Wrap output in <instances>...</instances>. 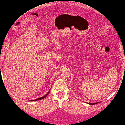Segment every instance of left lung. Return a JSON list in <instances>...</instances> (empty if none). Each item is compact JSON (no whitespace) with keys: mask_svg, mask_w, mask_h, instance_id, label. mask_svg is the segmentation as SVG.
Instances as JSON below:
<instances>
[{"mask_svg":"<svg viewBox=\"0 0 125 125\" xmlns=\"http://www.w3.org/2000/svg\"><path fill=\"white\" fill-rule=\"evenodd\" d=\"M98 104V102H97V103H94V104H90V103H89V104Z\"/></svg>","mask_w":125,"mask_h":125,"instance_id":"8db88e82","label":"left lung"}]
</instances>
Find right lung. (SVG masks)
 Here are the masks:
<instances>
[{"instance_id": "1", "label": "right lung", "mask_w": 125, "mask_h": 125, "mask_svg": "<svg viewBox=\"0 0 125 125\" xmlns=\"http://www.w3.org/2000/svg\"><path fill=\"white\" fill-rule=\"evenodd\" d=\"M49 92H50V91L48 92V93L46 94H45V95H44L43 97H41V98H38V99H35V100H31V101H37V100H41V99H44V98H45L46 96L48 95V94H49Z\"/></svg>"}]
</instances>
